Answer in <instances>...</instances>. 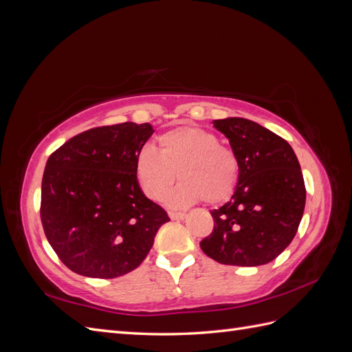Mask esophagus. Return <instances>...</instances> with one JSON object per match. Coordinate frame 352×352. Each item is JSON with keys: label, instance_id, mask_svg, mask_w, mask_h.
Here are the masks:
<instances>
[{"label": "esophagus", "instance_id": "34e87169", "mask_svg": "<svg viewBox=\"0 0 352 352\" xmlns=\"http://www.w3.org/2000/svg\"><path fill=\"white\" fill-rule=\"evenodd\" d=\"M185 212H176V211H168V217L172 220H184L185 219Z\"/></svg>", "mask_w": 352, "mask_h": 352}]
</instances>
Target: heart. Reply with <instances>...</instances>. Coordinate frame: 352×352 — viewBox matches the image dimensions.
Segmentation results:
<instances>
[{
  "instance_id": "obj_1",
  "label": "heart",
  "mask_w": 352,
  "mask_h": 352,
  "mask_svg": "<svg viewBox=\"0 0 352 352\" xmlns=\"http://www.w3.org/2000/svg\"><path fill=\"white\" fill-rule=\"evenodd\" d=\"M238 158L217 136L194 126H182L158 136V151L146 145L136 158V176L146 197L167 195L172 207H188L204 198L208 204L225 201L238 180Z\"/></svg>"
}]
</instances>
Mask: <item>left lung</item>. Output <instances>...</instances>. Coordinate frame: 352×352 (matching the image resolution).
I'll list each match as a JSON object with an SVG mask.
<instances>
[{
  "label": "left lung",
  "mask_w": 352,
  "mask_h": 352,
  "mask_svg": "<svg viewBox=\"0 0 352 352\" xmlns=\"http://www.w3.org/2000/svg\"><path fill=\"white\" fill-rule=\"evenodd\" d=\"M239 164L232 198L211 211L214 228L199 242L210 258L254 267L274 260L292 242L305 207L300 163L283 138L242 117L212 120Z\"/></svg>",
  "instance_id": "8db88e82"
}]
</instances>
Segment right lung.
Masks as SVG:
<instances>
[{
    "instance_id": "obj_1",
    "label": "right lung",
    "mask_w": 352,
    "mask_h": 352,
    "mask_svg": "<svg viewBox=\"0 0 352 352\" xmlns=\"http://www.w3.org/2000/svg\"><path fill=\"white\" fill-rule=\"evenodd\" d=\"M153 133L150 123L95 127L50 155L41 220L52 250L72 272L113 279L135 270L170 220L136 177L138 154Z\"/></svg>"
}]
</instances>
